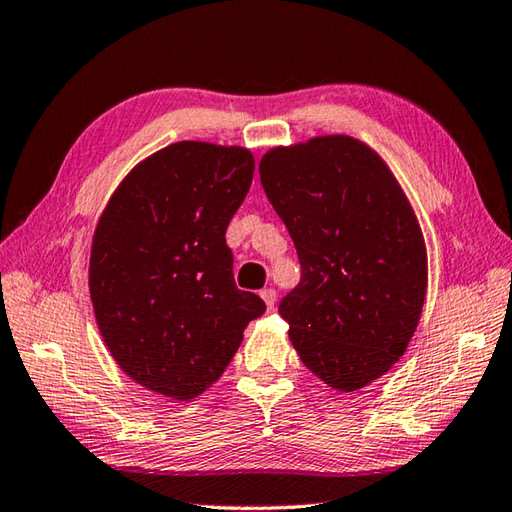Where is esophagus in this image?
<instances>
[{
    "mask_svg": "<svg viewBox=\"0 0 512 512\" xmlns=\"http://www.w3.org/2000/svg\"><path fill=\"white\" fill-rule=\"evenodd\" d=\"M259 295H262V299L266 302V308H268V310H275V302H277L275 288H264Z\"/></svg>",
    "mask_w": 512,
    "mask_h": 512,
    "instance_id": "1",
    "label": "esophagus"
}]
</instances>
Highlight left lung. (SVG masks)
Instances as JSON below:
<instances>
[{
  "label": "left lung",
  "mask_w": 512,
  "mask_h": 512,
  "mask_svg": "<svg viewBox=\"0 0 512 512\" xmlns=\"http://www.w3.org/2000/svg\"><path fill=\"white\" fill-rule=\"evenodd\" d=\"M259 177L302 266L279 302L290 342L328 386L370 384L406 353L426 297V246L404 190L346 135L270 150Z\"/></svg>",
  "instance_id": "obj_1"
}]
</instances>
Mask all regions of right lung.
I'll return each mask as SVG.
<instances>
[{"label": "right lung", "mask_w": 512, "mask_h": 512, "mask_svg": "<svg viewBox=\"0 0 512 512\" xmlns=\"http://www.w3.org/2000/svg\"><path fill=\"white\" fill-rule=\"evenodd\" d=\"M244 148L177 142L144 159L99 219L90 299L119 368L188 402L217 382L266 304L235 286L226 228L253 182Z\"/></svg>", "instance_id": "right-lung-1"}]
</instances>
